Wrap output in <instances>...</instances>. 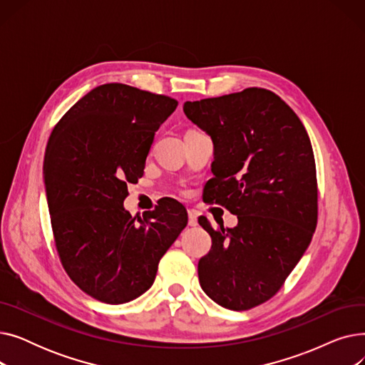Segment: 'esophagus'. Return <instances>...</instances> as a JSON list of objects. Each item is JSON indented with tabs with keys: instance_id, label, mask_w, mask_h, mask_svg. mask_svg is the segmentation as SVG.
I'll return each instance as SVG.
<instances>
[{
	"instance_id": "esophagus-1",
	"label": "esophagus",
	"mask_w": 365,
	"mask_h": 365,
	"mask_svg": "<svg viewBox=\"0 0 365 365\" xmlns=\"http://www.w3.org/2000/svg\"><path fill=\"white\" fill-rule=\"evenodd\" d=\"M187 223L189 226H197L198 225V219H197V212L195 210H187Z\"/></svg>"
}]
</instances>
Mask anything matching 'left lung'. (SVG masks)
<instances>
[{
	"instance_id": "obj_1",
	"label": "left lung",
	"mask_w": 365,
	"mask_h": 365,
	"mask_svg": "<svg viewBox=\"0 0 365 365\" xmlns=\"http://www.w3.org/2000/svg\"><path fill=\"white\" fill-rule=\"evenodd\" d=\"M183 110L215 145L205 201L238 217L235 227L198 219L212 237L198 262L201 289L226 309L256 308L279 292L315 232L309 136L293 109L264 88L185 102Z\"/></svg>"
}]
</instances>
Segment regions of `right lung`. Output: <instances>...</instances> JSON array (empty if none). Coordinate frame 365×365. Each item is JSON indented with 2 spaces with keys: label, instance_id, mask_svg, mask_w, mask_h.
I'll use <instances>...</instances> for the list:
<instances>
[{
  "label": "right lung",
  "instance_id": "obj_1",
  "mask_svg": "<svg viewBox=\"0 0 365 365\" xmlns=\"http://www.w3.org/2000/svg\"><path fill=\"white\" fill-rule=\"evenodd\" d=\"M178 101L110 83L93 88L53 128L44 185L57 255L69 278L93 299L121 304L143 294L158 263L187 223L165 200L131 217L123 202L143 176L155 131Z\"/></svg>",
  "mask_w": 365,
  "mask_h": 365
}]
</instances>
